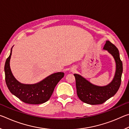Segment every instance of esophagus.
Returning <instances> with one entry per match:
<instances>
[{"instance_id":"obj_1","label":"esophagus","mask_w":129,"mask_h":129,"mask_svg":"<svg viewBox=\"0 0 129 129\" xmlns=\"http://www.w3.org/2000/svg\"><path fill=\"white\" fill-rule=\"evenodd\" d=\"M76 71V69L75 68H72L71 69V71L72 72H75Z\"/></svg>"}]
</instances>
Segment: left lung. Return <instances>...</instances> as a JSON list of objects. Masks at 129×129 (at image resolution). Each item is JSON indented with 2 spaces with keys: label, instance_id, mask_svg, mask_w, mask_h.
<instances>
[{
  "label": "left lung",
  "instance_id": "left-lung-1",
  "mask_svg": "<svg viewBox=\"0 0 129 129\" xmlns=\"http://www.w3.org/2000/svg\"><path fill=\"white\" fill-rule=\"evenodd\" d=\"M114 58L116 69L113 80L105 86L91 84L86 78L78 74H74L76 78L77 94L81 101L90 105L102 104L114 96L121 85L123 72L122 62L119 57L118 49L109 41H106L104 48Z\"/></svg>",
  "mask_w": 129,
  "mask_h": 129
}]
</instances>
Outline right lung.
Returning <instances> with one entry per match:
<instances>
[{
  "mask_svg": "<svg viewBox=\"0 0 129 129\" xmlns=\"http://www.w3.org/2000/svg\"><path fill=\"white\" fill-rule=\"evenodd\" d=\"M12 47L4 65L6 82L10 92L26 104H40L47 102L51 97L56 85L64 77V73H53L36 84H22L15 78L10 68Z\"/></svg>",
  "mask_w": 129,
  "mask_h": 129,
  "instance_id": "right-lung-1",
  "label": "right lung"
}]
</instances>
